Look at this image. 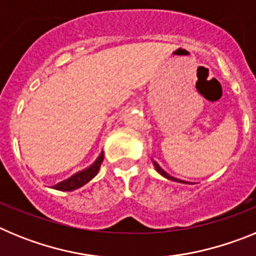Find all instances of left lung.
Instances as JSON below:
<instances>
[{
	"mask_svg": "<svg viewBox=\"0 0 256 256\" xmlns=\"http://www.w3.org/2000/svg\"><path fill=\"white\" fill-rule=\"evenodd\" d=\"M154 164H155V169H156V170L159 172V173H160V174H162V177H165V178H168V180H177V182H182V183H186V182H183V180H177V178H173V177H170V176H169V174H168V173H165V172H164V170H162V168H160L159 165L156 164V162H154Z\"/></svg>",
	"mask_w": 256,
	"mask_h": 256,
	"instance_id": "1",
	"label": "left lung"
}]
</instances>
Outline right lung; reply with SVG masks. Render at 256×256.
<instances>
[{
	"mask_svg": "<svg viewBox=\"0 0 256 256\" xmlns=\"http://www.w3.org/2000/svg\"><path fill=\"white\" fill-rule=\"evenodd\" d=\"M104 160V152H101V155L97 158L96 162L90 166V168L84 169V170L79 172V173L74 174L68 180H62V182L58 183L54 186V188L58 190V191H73V190L79 188V187L84 186L86 183H88L92 178L98 173V169L101 166V162Z\"/></svg>",
	"mask_w": 256,
	"mask_h": 256,
	"instance_id": "obj_1",
	"label": "right lung"
}]
</instances>
